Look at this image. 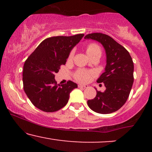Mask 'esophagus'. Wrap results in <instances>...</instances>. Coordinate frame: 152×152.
Returning a JSON list of instances; mask_svg holds the SVG:
<instances>
[{
    "label": "esophagus",
    "instance_id": "1",
    "mask_svg": "<svg viewBox=\"0 0 152 152\" xmlns=\"http://www.w3.org/2000/svg\"><path fill=\"white\" fill-rule=\"evenodd\" d=\"M88 85H86V84H78V87H83V88H87V87H88Z\"/></svg>",
    "mask_w": 152,
    "mask_h": 152
}]
</instances>
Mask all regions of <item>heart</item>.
<instances>
[{
	"mask_svg": "<svg viewBox=\"0 0 152 152\" xmlns=\"http://www.w3.org/2000/svg\"><path fill=\"white\" fill-rule=\"evenodd\" d=\"M95 52H101V49L99 46L96 44H90L86 48V53L88 55L95 53ZM74 55V52H71L69 58H72ZM91 77V74L89 72L83 70H78L75 74V78L79 82H86L89 80Z\"/></svg>",
	"mask_w": 152,
	"mask_h": 152,
	"instance_id": "heart-1",
	"label": "heart"
}]
</instances>
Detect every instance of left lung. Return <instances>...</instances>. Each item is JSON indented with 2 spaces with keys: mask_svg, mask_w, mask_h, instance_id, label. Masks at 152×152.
Here are the masks:
<instances>
[{
  "mask_svg": "<svg viewBox=\"0 0 152 152\" xmlns=\"http://www.w3.org/2000/svg\"><path fill=\"white\" fill-rule=\"evenodd\" d=\"M85 39L100 43L105 50L104 72L97 80L104 83V91H98L87 101L88 107L99 114H107L118 110L126 102L134 83V63L129 53L112 38L101 33L86 35Z\"/></svg>",
  "mask_w": 152,
  "mask_h": 152,
  "instance_id": "left-lung-1",
  "label": "left lung"
}]
</instances>
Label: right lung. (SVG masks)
Instances as JSON below:
<instances>
[{
    "label": "right lung",
    "mask_w": 152,
    "mask_h": 152,
    "mask_svg": "<svg viewBox=\"0 0 152 152\" xmlns=\"http://www.w3.org/2000/svg\"><path fill=\"white\" fill-rule=\"evenodd\" d=\"M84 34L48 38L38 45L26 61L23 71V89L34 105L46 112H54L66 105L74 82L58 84L55 74L66 64L71 50Z\"/></svg>",
    "instance_id": "right-lung-1"
}]
</instances>
